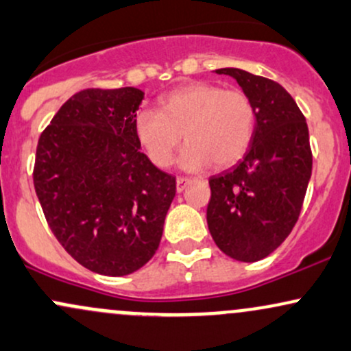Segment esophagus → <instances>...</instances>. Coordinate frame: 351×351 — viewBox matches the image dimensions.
Here are the masks:
<instances>
[{
  "instance_id": "obj_1",
  "label": "esophagus",
  "mask_w": 351,
  "mask_h": 351,
  "mask_svg": "<svg viewBox=\"0 0 351 351\" xmlns=\"http://www.w3.org/2000/svg\"><path fill=\"white\" fill-rule=\"evenodd\" d=\"M192 182V179H189V177H177V180H176V189H177V192H184L185 189H187V185Z\"/></svg>"
}]
</instances>
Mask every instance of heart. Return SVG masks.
<instances>
[{
	"label": "heart",
	"instance_id": "1",
	"mask_svg": "<svg viewBox=\"0 0 351 351\" xmlns=\"http://www.w3.org/2000/svg\"><path fill=\"white\" fill-rule=\"evenodd\" d=\"M256 119V106L245 92L197 82L160 98V111H139L134 131L158 167L171 166L184 134L189 144L179 162L193 172L212 162L217 167L238 162L253 143Z\"/></svg>",
	"mask_w": 351,
	"mask_h": 351
}]
</instances>
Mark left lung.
Here are the masks:
<instances>
[{"label":"left lung","mask_w":351,"mask_h":351,"mask_svg":"<svg viewBox=\"0 0 351 351\" xmlns=\"http://www.w3.org/2000/svg\"><path fill=\"white\" fill-rule=\"evenodd\" d=\"M230 75L256 106V131L237 166L210 177L207 223L226 256L254 263L269 256L298 221L312 174L308 128L298 103L278 82L241 69Z\"/></svg>","instance_id":"1"}]
</instances>
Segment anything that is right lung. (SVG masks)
Wrapping results in <instances>:
<instances>
[{"label": "right lung", "mask_w": 351, "mask_h": 351, "mask_svg": "<svg viewBox=\"0 0 351 351\" xmlns=\"http://www.w3.org/2000/svg\"><path fill=\"white\" fill-rule=\"evenodd\" d=\"M144 92L86 88L40 134L34 189L52 233L86 269L126 276L154 256L176 177L141 152L134 131Z\"/></svg>", "instance_id": "add662e5"}]
</instances>
